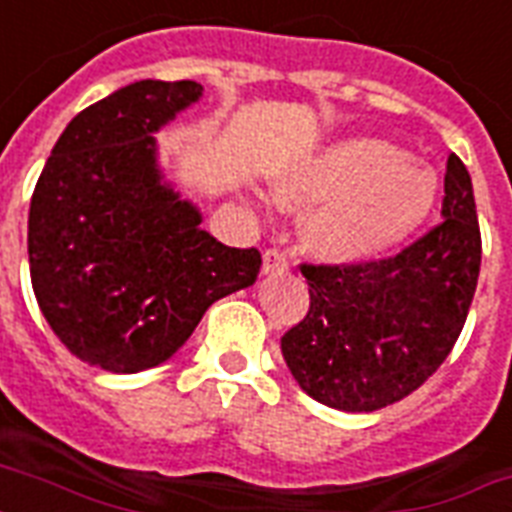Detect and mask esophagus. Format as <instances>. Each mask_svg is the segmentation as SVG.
I'll return each instance as SVG.
<instances>
[{
	"mask_svg": "<svg viewBox=\"0 0 512 512\" xmlns=\"http://www.w3.org/2000/svg\"><path fill=\"white\" fill-rule=\"evenodd\" d=\"M289 271V257L281 247L265 249L263 255V273L265 276H273V273H284Z\"/></svg>",
	"mask_w": 512,
	"mask_h": 512,
	"instance_id": "obj_1",
	"label": "esophagus"
}]
</instances>
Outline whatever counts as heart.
Listing matches in <instances>:
<instances>
[{
  "instance_id": "b5f03b06",
  "label": "heart",
  "mask_w": 512,
  "mask_h": 512,
  "mask_svg": "<svg viewBox=\"0 0 512 512\" xmlns=\"http://www.w3.org/2000/svg\"><path fill=\"white\" fill-rule=\"evenodd\" d=\"M276 199L295 209L327 201L305 223V241L327 260H364L393 247L425 220L436 180L401 151L369 138L342 140L276 185Z\"/></svg>"
}]
</instances>
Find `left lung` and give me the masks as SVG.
<instances>
[{
  "instance_id": "obj_1",
  "label": "left lung",
  "mask_w": 512,
  "mask_h": 512,
  "mask_svg": "<svg viewBox=\"0 0 512 512\" xmlns=\"http://www.w3.org/2000/svg\"><path fill=\"white\" fill-rule=\"evenodd\" d=\"M441 223L398 255L303 263L311 308L281 337L300 388L342 412L396 404L436 374L460 337L481 271L473 183L449 156Z\"/></svg>"
}]
</instances>
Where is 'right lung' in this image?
I'll list each match as a JSON object with an SVG mask.
<instances>
[{
	"instance_id": "add662e5",
	"label": "right lung",
	"mask_w": 512,
	"mask_h": 512,
	"mask_svg": "<svg viewBox=\"0 0 512 512\" xmlns=\"http://www.w3.org/2000/svg\"><path fill=\"white\" fill-rule=\"evenodd\" d=\"M201 84H127L76 114L28 209V268L44 319L76 358L106 372L159 366L209 305L255 284V247L201 231L199 209L162 183L154 132Z\"/></svg>"
}]
</instances>
